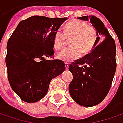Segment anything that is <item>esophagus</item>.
I'll list each match as a JSON object with an SVG mask.
<instances>
[{
    "instance_id": "obj_1",
    "label": "esophagus",
    "mask_w": 123,
    "mask_h": 123,
    "mask_svg": "<svg viewBox=\"0 0 123 123\" xmlns=\"http://www.w3.org/2000/svg\"><path fill=\"white\" fill-rule=\"evenodd\" d=\"M65 68H66L67 69L69 68V64H68V62H65Z\"/></svg>"
}]
</instances>
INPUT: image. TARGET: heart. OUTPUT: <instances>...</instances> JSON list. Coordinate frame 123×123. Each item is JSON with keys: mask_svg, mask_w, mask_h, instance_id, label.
<instances>
[{"mask_svg": "<svg viewBox=\"0 0 123 123\" xmlns=\"http://www.w3.org/2000/svg\"><path fill=\"white\" fill-rule=\"evenodd\" d=\"M72 46L60 51L57 57L65 62L79 58L82 54H87L93 48L98 38L96 30L84 21L74 20L65 25L64 32L56 31L54 37V48L59 50L64 47L67 38H71Z\"/></svg>", "mask_w": 123, "mask_h": 123, "instance_id": "obj_1", "label": "heart"}]
</instances>
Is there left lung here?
<instances>
[{
  "instance_id": "8db88e82",
  "label": "left lung",
  "mask_w": 123,
  "mask_h": 123,
  "mask_svg": "<svg viewBox=\"0 0 123 123\" xmlns=\"http://www.w3.org/2000/svg\"><path fill=\"white\" fill-rule=\"evenodd\" d=\"M78 19L90 20L98 38L91 53L69 65L73 80L69 91L77 104L89 107L101 103L110 91L116 69V49L114 40L98 18L85 16Z\"/></svg>"
}]
</instances>
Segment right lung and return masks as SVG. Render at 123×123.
Instances as JSON below:
<instances>
[{"label":"right lung","instance_id":"right-lung-1","mask_svg":"<svg viewBox=\"0 0 123 123\" xmlns=\"http://www.w3.org/2000/svg\"><path fill=\"white\" fill-rule=\"evenodd\" d=\"M67 18L34 16L20 21L9 38L5 58L13 91L26 103L45 97L51 80L65 69L61 60H47L54 54V34Z\"/></svg>","mask_w":123,"mask_h":123}]
</instances>
